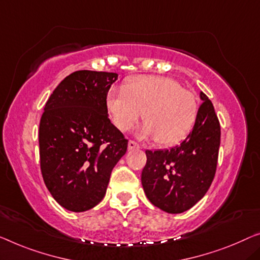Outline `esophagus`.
<instances>
[{
	"label": "esophagus",
	"instance_id": "esophagus-1",
	"mask_svg": "<svg viewBox=\"0 0 260 260\" xmlns=\"http://www.w3.org/2000/svg\"><path fill=\"white\" fill-rule=\"evenodd\" d=\"M138 148H140V146H139L137 142H135V141H132V140H129V141H128V149H129V150L138 149Z\"/></svg>",
	"mask_w": 260,
	"mask_h": 260
}]
</instances>
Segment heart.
Masks as SVG:
<instances>
[{
	"label": "heart",
	"instance_id": "obj_1",
	"mask_svg": "<svg viewBox=\"0 0 260 260\" xmlns=\"http://www.w3.org/2000/svg\"><path fill=\"white\" fill-rule=\"evenodd\" d=\"M106 108L118 129H133L143 115L147 120L140 135L157 139L162 145H175L187 137L199 113L195 95L179 81L162 76H137L123 87H112Z\"/></svg>",
	"mask_w": 260,
	"mask_h": 260
}]
</instances>
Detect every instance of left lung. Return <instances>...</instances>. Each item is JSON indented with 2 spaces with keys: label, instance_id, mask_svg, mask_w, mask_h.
I'll list each match as a JSON object with an SVG mask.
<instances>
[{
  "label": "left lung",
  "instance_id": "1",
  "mask_svg": "<svg viewBox=\"0 0 260 260\" xmlns=\"http://www.w3.org/2000/svg\"><path fill=\"white\" fill-rule=\"evenodd\" d=\"M203 100L190 133L170 149L146 150L141 183L147 199L168 214L192 208L210 188L220 143V126L212 103Z\"/></svg>",
  "mask_w": 260,
  "mask_h": 260
}]
</instances>
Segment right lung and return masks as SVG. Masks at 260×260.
Here are the masks:
<instances>
[{"label":"right lung","mask_w":260,"mask_h":260,"mask_svg":"<svg viewBox=\"0 0 260 260\" xmlns=\"http://www.w3.org/2000/svg\"><path fill=\"white\" fill-rule=\"evenodd\" d=\"M114 72L80 70L60 81L40 122L44 183L61 207L73 212L102 202L111 173L128 140L108 119L106 95Z\"/></svg>","instance_id":"right-lung-1"}]
</instances>
